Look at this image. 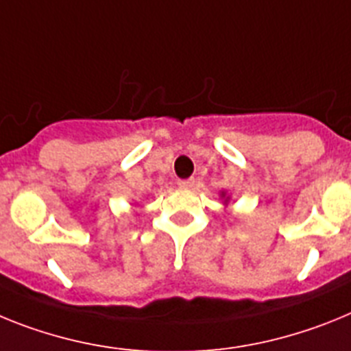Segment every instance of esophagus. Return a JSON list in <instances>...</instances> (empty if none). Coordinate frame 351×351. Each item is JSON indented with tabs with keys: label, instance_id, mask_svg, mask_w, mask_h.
<instances>
[{
	"label": "esophagus",
	"instance_id": "1",
	"mask_svg": "<svg viewBox=\"0 0 351 351\" xmlns=\"http://www.w3.org/2000/svg\"><path fill=\"white\" fill-rule=\"evenodd\" d=\"M178 185L182 189H191L194 187V180L193 178H187V180H178Z\"/></svg>",
	"mask_w": 351,
	"mask_h": 351
}]
</instances>
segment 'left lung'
I'll return each mask as SVG.
<instances>
[{"mask_svg":"<svg viewBox=\"0 0 351 351\" xmlns=\"http://www.w3.org/2000/svg\"><path fill=\"white\" fill-rule=\"evenodd\" d=\"M221 196H222V197H224V196H226V194L222 193V194H221ZM224 203H228V197H226V201H224Z\"/></svg>","mask_w":351,"mask_h":351,"instance_id":"left-lung-1","label":"left lung"}]
</instances>
